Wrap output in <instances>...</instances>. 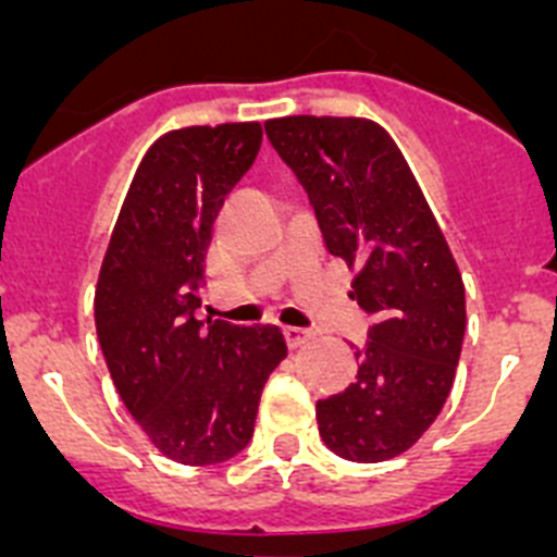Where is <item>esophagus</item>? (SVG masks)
Masks as SVG:
<instances>
[{"instance_id":"obj_1","label":"esophagus","mask_w":557,"mask_h":557,"mask_svg":"<svg viewBox=\"0 0 557 557\" xmlns=\"http://www.w3.org/2000/svg\"><path fill=\"white\" fill-rule=\"evenodd\" d=\"M309 337H312V332H307V329L284 326V339H287L289 348H301Z\"/></svg>"}]
</instances>
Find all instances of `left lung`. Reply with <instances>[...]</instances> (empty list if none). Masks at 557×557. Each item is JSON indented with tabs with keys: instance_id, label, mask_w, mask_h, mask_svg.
<instances>
[{
	"instance_id": "1",
	"label": "left lung",
	"mask_w": 557,
	"mask_h": 557,
	"mask_svg": "<svg viewBox=\"0 0 557 557\" xmlns=\"http://www.w3.org/2000/svg\"><path fill=\"white\" fill-rule=\"evenodd\" d=\"M307 191L329 253L357 268L351 298L373 318L357 382L321 398L334 455L382 462L410 449L444 410L466 334V289L405 156L371 120L264 122Z\"/></svg>"
}]
</instances>
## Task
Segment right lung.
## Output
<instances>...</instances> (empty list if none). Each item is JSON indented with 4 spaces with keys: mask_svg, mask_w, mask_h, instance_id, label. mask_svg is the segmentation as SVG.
I'll return each instance as SVG.
<instances>
[{
    "mask_svg": "<svg viewBox=\"0 0 557 557\" xmlns=\"http://www.w3.org/2000/svg\"><path fill=\"white\" fill-rule=\"evenodd\" d=\"M259 147V122L164 133L136 170L97 282L116 393L156 449L186 466L248 446L264 382L287 357L275 326L195 318L214 220Z\"/></svg>",
    "mask_w": 557,
    "mask_h": 557,
    "instance_id": "1",
    "label": "right lung"
}]
</instances>
